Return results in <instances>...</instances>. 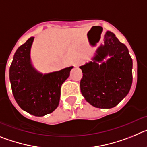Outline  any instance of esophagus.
Masks as SVG:
<instances>
[{"instance_id":"1","label":"esophagus","mask_w":147,"mask_h":147,"mask_svg":"<svg viewBox=\"0 0 147 147\" xmlns=\"http://www.w3.org/2000/svg\"><path fill=\"white\" fill-rule=\"evenodd\" d=\"M80 64H81V62H80V61H76V62H74V66L75 67H78Z\"/></svg>"}]
</instances>
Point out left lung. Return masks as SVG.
Listing matches in <instances>:
<instances>
[{
    "label": "left lung",
    "instance_id": "1",
    "mask_svg": "<svg viewBox=\"0 0 147 147\" xmlns=\"http://www.w3.org/2000/svg\"><path fill=\"white\" fill-rule=\"evenodd\" d=\"M93 62L80 68V89L85 100L98 108H112L128 94L132 82V60L124 43L111 32L105 35L104 45L96 51ZM110 55L101 65L97 61Z\"/></svg>",
    "mask_w": 147,
    "mask_h": 147
}]
</instances>
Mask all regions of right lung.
<instances>
[{"label": "right lung", "mask_w": 147, "mask_h": 147, "mask_svg": "<svg viewBox=\"0 0 147 147\" xmlns=\"http://www.w3.org/2000/svg\"><path fill=\"white\" fill-rule=\"evenodd\" d=\"M34 37H30L17 49L9 68L13 96L22 110L35 116H43L58 107L62 83L73 66L42 74L31 62L30 51Z\"/></svg>", "instance_id": "right-lung-1"}]
</instances>
